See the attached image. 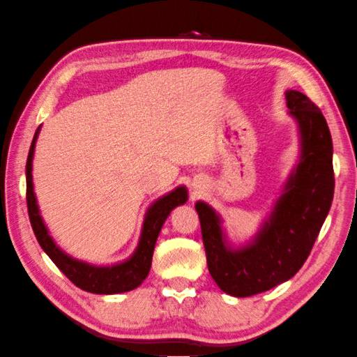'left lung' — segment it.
<instances>
[{"instance_id":"obj_1","label":"left lung","mask_w":357,"mask_h":357,"mask_svg":"<svg viewBox=\"0 0 357 357\" xmlns=\"http://www.w3.org/2000/svg\"><path fill=\"white\" fill-rule=\"evenodd\" d=\"M286 104L301 126V165L256 242L229 250L217 213L207 204H196L210 275L225 293L236 297L264 293L299 272L334 197L332 139L324 115L301 91L286 93Z\"/></svg>"}]
</instances>
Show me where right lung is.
I'll list each match as a JSON object with an SVG mask.
<instances>
[{
	"mask_svg": "<svg viewBox=\"0 0 357 357\" xmlns=\"http://www.w3.org/2000/svg\"><path fill=\"white\" fill-rule=\"evenodd\" d=\"M39 134V128L34 132L30 151L26 160V206L30 223L36 236L38 242L43 250L49 255V258L55 262V266L66 275L77 288L89 291L95 294H116L131 291L147 278L151 266V256H153L155 243L161 226L165 223L169 213L180 204L186 202V190L183 186L169 192L167 196L158 199L153 206L149 208L147 217L144 221L142 236H140L139 247L136 253L131 256L130 261L123 264H116L114 267H95L85 262L75 261L64 255L52 241L47 232L43 220L39 217V210L36 206V197L33 192V178H31V162L34 153V144Z\"/></svg>",
	"mask_w": 357,
	"mask_h": 357,
	"instance_id": "1",
	"label": "right lung"
}]
</instances>
